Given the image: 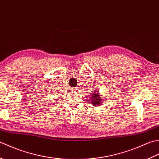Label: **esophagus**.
<instances>
[{"label": "esophagus", "instance_id": "34e87169", "mask_svg": "<svg viewBox=\"0 0 159 159\" xmlns=\"http://www.w3.org/2000/svg\"><path fill=\"white\" fill-rule=\"evenodd\" d=\"M71 90H73L74 92H77V91H78V89H77V88H75V87H74V88H72V89H71Z\"/></svg>", "mask_w": 159, "mask_h": 159}]
</instances>
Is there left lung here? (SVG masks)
<instances>
[{
    "instance_id": "1",
    "label": "left lung",
    "mask_w": 159,
    "mask_h": 159,
    "mask_svg": "<svg viewBox=\"0 0 159 159\" xmlns=\"http://www.w3.org/2000/svg\"><path fill=\"white\" fill-rule=\"evenodd\" d=\"M90 100H91L90 102H92V104L94 106H99L102 103V97H101V95H99L98 90L90 94Z\"/></svg>"
}]
</instances>
